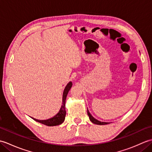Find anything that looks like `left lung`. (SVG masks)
I'll list each match as a JSON object with an SVG mask.
<instances>
[{
  "mask_svg": "<svg viewBox=\"0 0 152 152\" xmlns=\"http://www.w3.org/2000/svg\"><path fill=\"white\" fill-rule=\"evenodd\" d=\"M88 114L89 115L90 121H91L92 123H93V124H96V125H106V124H109V123H107V122H101V121H100L97 120V119H96L95 118H93V116L91 115V114L89 113L88 109Z\"/></svg>",
  "mask_w": 152,
  "mask_h": 152,
  "instance_id": "8db88e82",
  "label": "left lung"
}]
</instances>
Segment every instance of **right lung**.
<instances>
[{
  "label": "right lung",
  "mask_w": 152,
  "mask_h": 152,
  "mask_svg": "<svg viewBox=\"0 0 152 152\" xmlns=\"http://www.w3.org/2000/svg\"><path fill=\"white\" fill-rule=\"evenodd\" d=\"M72 86V82H70L65 88L64 89L63 91V102L62 105H61V107L59 110V112L57 114L54 115L53 118H50L48 119H46V120H38V119L33 118L34 121L37 122H39L40 124H42L44 125H46L47 126H56V125H59L60 124L63 123L64 121V119H65V115H66V110H65V101L66 99V96L68 93H69V90L70 89L71 87Z\"/></svg>",
  "instance_id": "add662e5"
}]
</instances>
